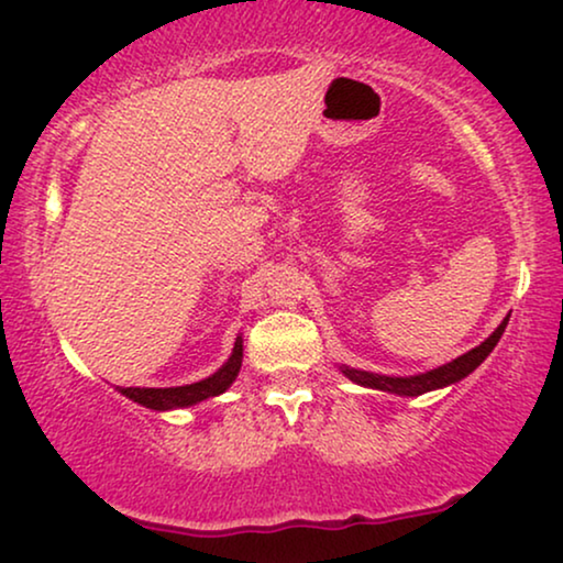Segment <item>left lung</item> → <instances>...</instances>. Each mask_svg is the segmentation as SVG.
<instances>
[{"label": "left lung", "instance_id": "8db88e82", "mask_svg": "<svg viewBox=\"0 0 563 563\" xmlns=\"http://www.w3.org/2000/svg\"><path fill=\"white\" fill-rule=\"evenodd\" d=\"M507 320H510V314H507V318L497 325L495 333H492L487 341H482L479 345H476V349L466 351L464 356L453 358V361H449V364L430 368V372H426V374L384 376V374H374V372H361V368H351V366H341V372L349 376L351 382L361 384V387L382 389V391H389V395H399V397H418V395H426V391L451 387V384L466 379V376L472 374L492 351H495V345L499 343V338H503L505 328H507Z\"/></svg>", "mask_w": 563, "mask_h": 563}]
</instances>
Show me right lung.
<instances>
[{"label":"right lung","mask_w":563,"mask_h":563,"mask_svg":"<svg viewBox=\"0 0 563 563\" xmlns=\"http://www.w3.org/2000/svg\"><path fill=\"white\" fill-rule=\"evenodd\" d=\"M241 364H243V338L238 335L230 358L218 368V372L210 374L202 382L184 384V387H164V389L118 387V391L120 395H125L128 399H133V402L148 407V410H156V412L181 410V407L199 405V402H205V399L218 397V395H222V391H228L230 384L235 382L238 372H241Z\"/></svg>","instance_id":"right-lung-1"}]
</instances>
